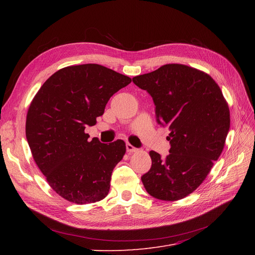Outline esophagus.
Returning <instances> with one entry per match:
<instances>
[{
  "label": "esophagus",
  "mask_w": 255,
  "mask_h": 255,
  "mask_svg": "<svg viewBox=\"0 0 255 255\" xmlns=\"http://www.w3.org/2000/svg\"><path fill=\"white\" fill-rule=\"evenodd\" d=\"M126 150H127L128 153H134V152L137 151V149L134 148V146H133V145H132L131 143H129V142L126 143Z\"/></svg>",
  "instance_id": "1"
}]
</instances>
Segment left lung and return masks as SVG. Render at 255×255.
Masks as SVG:
<instances>
[{"instance_id": "left-lung-1", "label": "left lung", "mask_w": 255, "mask_h": 255, "mask_svg": "<svg viewBox=\"0 0 255 255\" xmlns=\"http://www.w3.org/2000/svg\"><path fill=\"white\" fill-rule=\"evenodd\" d=\"M132 80L152 96L157 122L170 131L169 155L161 159L150 152L152 166L142 184L157 199H182L205 181L223 151L229 104L209 74L183 64H166Z\"/></svg>"}]
</instances>
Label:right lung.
I'll return each instance as SVG.
<instances>
[{
  "label": "right lung",
  "mask_w": 255,
  "mask_h": 255,
  "mask_svg": "<svg viewBox=\"0 0 255 255\" xmlns=\"http://www.w3.org/2000/svg\"><path fill=\"white\" fill-rule=\"evenodd\" d=\"M130 83V77L98 64L68 66L53 73L33 98L26 140L48 185L68 202L92 204L109 194L126 144L122 139L90 141L85 129L97 123L110 98Z\"/></svg>",
  "instance_id": "right-lung-1"
}]
</instances>
